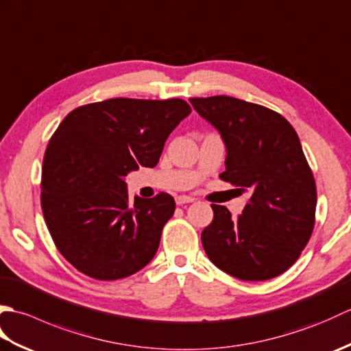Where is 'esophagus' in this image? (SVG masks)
I'll list each match as a JSON object with an SVG mask.
<instances>
[{
	"mask_svg": "<svg viewBox=\"0 0 351 351\" xmlns=\"http://www.w3.org/2000/svg\"><path fill=\"white\" fill-rule=\"evenodd\" d=\"M175 200H176L178 205H184V204H191L195 199L190 197V196H176Z\"/></svg>",
	"mask_w": 351,
	"mask_h": 351,
	"instance_id": "1",
	"label": "esophagus"
}]
</instances>
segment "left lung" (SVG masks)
<instances>
[{
    "label": "left lung",
    "mask_w": 351,
    "mask_h": 351,
    "mask_svg": "<svg viewBox=\"0 0 351 351\" xmlns=\"http://www.w3.org/2000/svg\"><path fill=\"white\" fill-rule=\"evenodd\" d=\"M226 145L220 180L247 191L243 214L211 205L202 232L211 263L241 280H267L287 271L306 247L315 225L317 187L299 136L276 111L232 96L190 98Z\"/></svg>",
    "instance_id": "1"
}]
</instances>
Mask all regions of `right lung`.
<instances>
[{
	"instance_id": "obj_1",
	"label": "right lung",
	"mask_w": 351,
	"mask_h": 351,
	"mask_svg": "<svg viewBox=\"0 0 351 351\" xmlns=\"http://www.w3.org/2000/svg\"><path fill=\"white\" fill-rule=\"evenodd\" d=\"M190 113L180 98H113L72 110L58 125L43 156L40 204L52 241L78 271L117 280L151 263L175 200L160 193L132 204L125 176L155 167Z\"/></svg>"
}]
</instances>
